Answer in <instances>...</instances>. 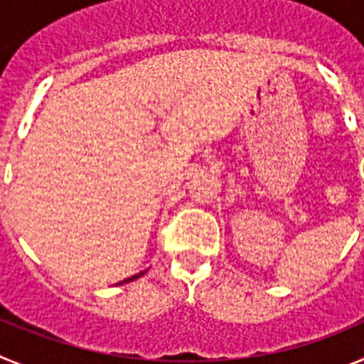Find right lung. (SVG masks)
Instances as JSON below:
<instances>
[{
  "mask_svg": "<svg viewBox=\"0 0 364 364\" xmlns=\"http://www.w3.org/2000/svg\"><path fill=\"white\" fill-rule=\"evenodd\" d=\"M144 273H146V272H140V273H136V275H133V277H129V279H125V281L118 282V284H125V282H131V281H134V279H138V277H142Z\"/></svg>",
  "mask_w": 364,
  "mask_h": 364,
  "instance_id": "1",
  "label": "right lung"
}]
</instances>
